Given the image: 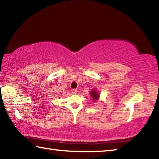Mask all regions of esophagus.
Segmentation results:
<instances>
[{"label": "esophagus", "instance_id": "esophagus-1", "mask_svg": "<svg viewBox=\"0 0 159 159\" xmlns=\"http://www.w3.org/2000/svg\"><path fill=\"white\" fill-rule=\"evenodd\" d=\"M78 92V90L76 89H72L71 90V93L73 94H76Z\"/></svg>", "mask_w": 159, "mask_h": 159}]
</instances>
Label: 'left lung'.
<instances>
[{
	"mask_svg": "<svg viewBox=\"0 0 159 159\" xmlns=\"http://www.w3.org/2000/svg\"><path fill=\"white\" fill-rule=\"evenodd\" d=\"M90 95H91V96H92V98L94 100H97V99H98L99 98V95H98V92H96V91H95L94 90H93V91H92V92L90 93Z\"/></svg>",
	"mask_w": 159,
	"mask_h": 159,
	"instance_id": "8db88e82",
	"label": "left lung"
}]
</instances>
